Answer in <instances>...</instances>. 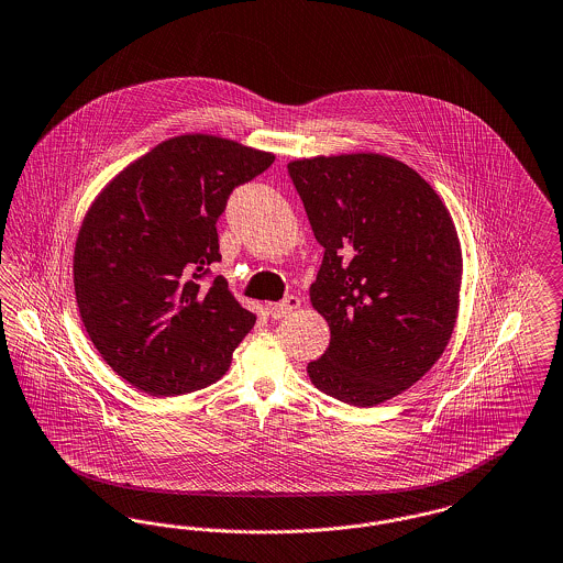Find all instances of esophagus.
Returning a JSON list of instances; mask_svg holds the SVG:
<instances>
[{"instance_id": "esophagus-1", "label": "esophagus", "mask_w": 563, "mask_h": 563, "mask_svg": "<svg viewBox=\"0 0 563 563\" xmlns=\"http://www.w3.org/2000/svg\"><path fill=\"white\" fill-rule=\"evenodd\" d=\"M298 308L299 298L289 296V298H285L283 301H278V303H272V306H269V314H272V319H283V317L291 314V312L298 310Z\"/></svg>"}]
</instances>
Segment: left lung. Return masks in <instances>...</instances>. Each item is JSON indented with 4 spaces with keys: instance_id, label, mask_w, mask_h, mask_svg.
I'll use <instances>...</instances> for the list:
<instances>
[{
    "instance_id": "8db88e82",
    "label": "left lung",
    "mask_w": 563,
    "mask_h": 563,
    "mask_svg": "<svg viewBox=\"0 0 563 563\" xmlns=\"http://www.w3.org/2000/svg\"><path fill=\"white\" fill-rule=\"evenodd\" d=\"M287 167L325 249L310 303L330 346L308 376L340 401L383 404L430 372L455 330L463 257L451 212L417 169L383 153Z\"/></svg>"
}]
</instances>
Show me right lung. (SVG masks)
<instances>
[{
	"instance_id": "right-lung-1",
	"label": "right lung",
	"mask_w": 563,
	"mask_h": 563,
	"mask_svg": "<svg viewBox=\"0 0 563 563\" xmlns=\"http://www.w3.org/2000/svg\"><path fill=\"white\" fill-rule=\"evenodd\" d=\"M274 153L212 133L164 140L123 167L91 201L74 246L80 319L103 362L151 396L217 383L255 314L223 276L217 219L233 187Z\"/></svg>"
}]
</instances>
